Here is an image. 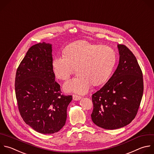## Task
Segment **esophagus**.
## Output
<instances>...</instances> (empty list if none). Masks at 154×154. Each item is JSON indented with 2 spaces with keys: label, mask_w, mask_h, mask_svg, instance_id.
Returning a JSON list of instances; mask_svg holds the SVG:
<instances>
[{
  "label": "esophagus",
  "mask_w": 154,
  "mask_h": 154,
  "mask_svg": "<svg viewBox=\"0 0 154 154\" xmlns=\"http://www.w3.org/2000/svg\"><path fill=\"white\" fill-rule=\"evenodd\" d=\"M72 98H73L74 100L77 101V100H79L81 98V97L78 95H76V94H73L72 95Z\"/></svg>",
  "instance_id": "obj_1"
}]
</instances>
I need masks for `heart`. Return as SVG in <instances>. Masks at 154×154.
Returning <instances> with one entry per match:
<instances>
[{
	"instance_id": "heart-1",
	"label": "heart",
	"mask_w": 154,
	"mask_h": 154,
	"mask_svg": "<svg viewBox=\"0 0 154 154\" xmlns=\"http://www.w3.org/2000/svg\"><path fill=\"white\" fill-rule=\"evenodd\" d=\"M117 54L111 47L79 40L66 46L63 56L52 62L56 77L68 80L75 71L77 76L64 85L66 91L85 94L92 84L98 86L106 82L112 74L117 62Z\"/></svg>"
}]
</instances>
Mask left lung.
I'll use <instances>...</instances> for the list:
<instances>
[{
  "label": "left lung",
  "mask_w": 154,
  "mask_h": 154,
  "mask_svg": "<svg viewBox=\"0 0 154 154\" xmlns=\"http://www.w3.org/2000/svg\"><path fill=\"white\" fill-rule=\"evenodd\" d=\"M119 65L108 82L92 95L94 124L105 129H116L135 117L143 93L141 69L131 51L118 45Z\"/></svg>",
  "instance_id": "left-lung-1"
}]
</instances>
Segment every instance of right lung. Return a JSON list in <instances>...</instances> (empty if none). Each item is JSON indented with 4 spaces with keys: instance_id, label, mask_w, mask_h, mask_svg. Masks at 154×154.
<instances>
[{
    "instance_id": "obj_1",
    "label": "right lung",
    "mask_w": 154,
    "mask_h": 154,
    "mask_svg": "<svg viewBox=\"0 0 154 154\" xmlns=\"http://www.w3.org/2000/svg\"><path fill=\"white\" fill-rule=\"evenodd\" d=\"M52 46L45 42L32 46L16 74L15 91L23 121L35 131L51 134L65 125L72 95L61 94L52 67Z\"/></svg>"
}]
</instances>
